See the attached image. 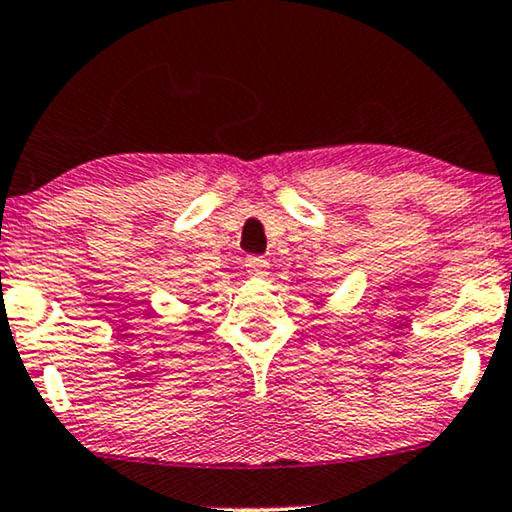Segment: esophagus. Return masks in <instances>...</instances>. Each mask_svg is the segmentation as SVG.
<instances>
[{
    "label": "esophagus",
    "mask_w": 512,
    "mask_h": 512,
    "mask_svg": "<svg viewBox=\"0 0 512 512\" xmlns=\"http://www.w3.org/2000/svg\"><path fill=\"white\" fill-rule=\"evenodd\" d=\"M243 267H245V274L250 278H264L269 274V262L264 260V257H248Z\"/></svg>",
    "instance_id": "obj_1"
}]
</instances>
